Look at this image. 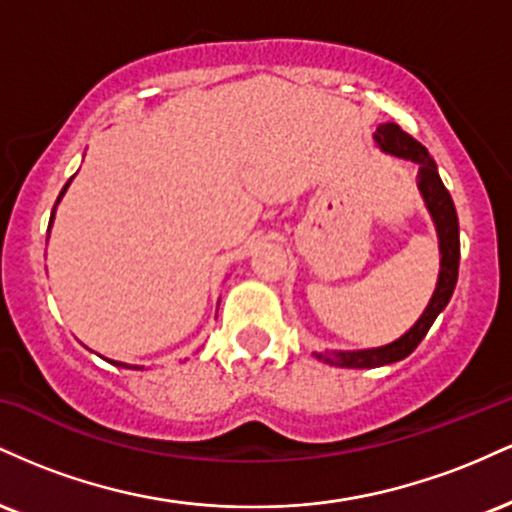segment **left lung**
I'll list each match as a JSON object with an SVG mask.
<instances>
[{
  "label": "left lung",
  "instance_id": "1",
  "mask_svg": "<svg viewBox=\"0 0 512 512\" xmlns=\"http://www.w3.org/2000/svg\"><path fill=\"white\" fill-rule=\"evenodd\" d=\"M375 142L387 154H395L399 158H409L419 166V190L424 195V202L428 211H431L433 221H436L438 238H440V274H438V286L433 293L431 303L424 310V315L419 317L411 330L399 337L397 342L380 346V349H366V351H325V354H317V358L330 366L337 368H378L387 366V363H395L407 358L416 346L421 344V339L426 337V332L431 330L433 320L440 315V310L445 308L450 301L452 291L457 284V269H460V223H457V211L452 204L450 192L445 190L443 180H440L436 163L428 156L426 146L416 142L411 134L404 132L402 127L395 122H387L380 125L375 132Z\"/></svg>",
  "mask_w": 512,
  "mask_h": 512
}]
</instances>
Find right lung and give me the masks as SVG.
<instances>
[{
  "mask_svg": "<svg viewBox=\"0 0 512 512\" xmlns=\"http://www.w3.org/2000/svg\"><path fill=\"white\" fill-rule=\"evenodd\" d=\"M67 185H69V182H67ZM67 185H64L62 187V192H60V197L64 195V192H67ZM60 197H57V202H60ZM52 214H55V209H52ZM52 221V219H50ZM115 366H125V363H115ZM125 368H129V366H125Z\"/></svg>",
  "mask_w": 512,
  "mask_h": 512,
  "instance_id": "add662e5",
  "label": "right lung"
}]
</instances>
